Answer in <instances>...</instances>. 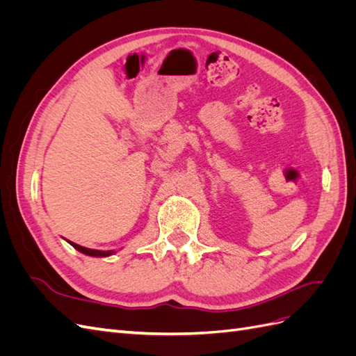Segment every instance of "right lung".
<instances>
[{
	"mask_svg": "<svg viewBox=\"0 0 356 356\" xmlns=\"http://www.w3.org/2000/svg\"><path fill=\"white\" fill-rule=\"evenodd\" d=\"M68 242H70V241H68ZM70 243H71L77 251H80V252H83V254H86V255H90V257H108V255L114 254V251H98V250H90V248L80 246V245L74 243V242H70Z\"/></svg>",
	"mask_w": 356,
	"mask_h": 356,
	"instance_id": "add662e5",
	"label": "right lung"
}]
</instances>
